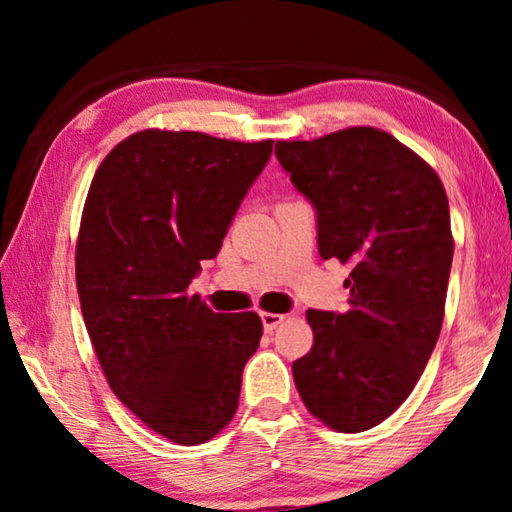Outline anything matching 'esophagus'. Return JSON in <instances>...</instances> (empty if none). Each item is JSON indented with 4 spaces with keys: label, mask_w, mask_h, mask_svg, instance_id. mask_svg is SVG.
<instances>
[{
    "label": "esophagus",
    "mask_w": 512,
    "mask_h": 512,
    "mask_svg": "<svg viewBox=\"0 0 512 512\" xmlns=\"http://www.w3.org/2000/svg\"><path fill=\"white\" fill-rule=\"evenodd\" d=\"M262 325H264V332H273V329L282 323L284 316L282 314H271V311H262Z\"/></svg>",
    "instance_id": "obj_1"
}]
</instances>
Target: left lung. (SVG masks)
<instances>
[{"instance_id":"8db88e82","label":"left lung","mask_w":512,"mask_h":512,"mask_svg":"<svg viewBox=\"0 0 512 512\" xmlns=\"http://www.w3.org/2000/svg\"><path fill=\"white\" fill-rule=\"evenodd\" d=\"M275 155L314 205L320 257L352 266L350 309L307 311L314 345L293 361V381L327 427L366 431L411 395L443 327L454 257L445 187L370 126L277 142Z\"/></svg>"}]
</instances>
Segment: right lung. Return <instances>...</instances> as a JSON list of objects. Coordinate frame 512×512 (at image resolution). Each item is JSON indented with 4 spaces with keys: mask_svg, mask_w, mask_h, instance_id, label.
<instances>
[{
    "mask_svg": "<svg viewBox=\"0 0 512 512\" xmlns=\"http://www.w3.org/2000/svg\"><path fill=\"white\" fill-rule=\"evenodd\" d=\"M273 140L142 131L92 178L76 287L108 384L146 427L201 445L232 420L262 339L255 311L216 314L187 287L219 255Z\"/></svg>",
    "mask_w": 512,
    "mask_h": 512,
    "instance_id": "obj_1",
    "label": "right lung"
}]
</instances>
